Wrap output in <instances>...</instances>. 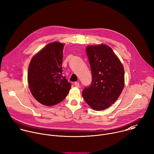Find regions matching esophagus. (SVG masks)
<instances>
[{"label":"esophagus","instance_id":"1","mask_svg":"<svg viewBox=\"0 0 154 154\" xmlns=\"http://www.w3.org/2000/svg\"><path fill=\"white\" fill-rule=\"evenodd\" d=\"M74 85H75V86H76V87H77V88H79V86H80L79 83V82H77L74 83Z\"/></svg>","mask_w":154,"mask_h":154}]
</instances>
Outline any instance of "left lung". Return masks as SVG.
Here are the masks:
<instances>
[{
  "mask_svg": "<svg viewBox=\"0 0 154 154\" xmlns=\"http://www.w3.org/2000/svg\"><path fill=\"white\" fill-rule=\"evenodd\" d=\"M86 52L93 81L90 87L83 90L82 96L93 109L103 110L116 102L123 90V65L112 49L104 44L88 46Z\"/></svg>",
  "mask_w": 154,
  "mask_h": 154,
  "instance_id": "left-lung-1",
  "label": "left lung"
}]
</instances>
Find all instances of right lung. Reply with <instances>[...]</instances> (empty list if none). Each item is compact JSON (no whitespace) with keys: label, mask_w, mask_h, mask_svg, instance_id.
Masks as SVG:
<instances>
[{"label":"right lung","mask_w":154,"mask_h":154,"mask_svg":"<svg viewBox=\"0 0 154 154\" xmlns=\"http://www.w3.org/2000/svg\"><path fill=\"white\" fill-rule=\"evenodd\" d=\"M64 44L49 43L32 58L27 74L32 94L40 103L52 106L61 102L71 88L62 75L63 50Z\"/></svg>","instance_id":"obj_1"}]
</instances>
